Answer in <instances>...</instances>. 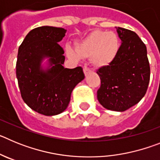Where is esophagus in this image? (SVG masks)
<instances>
[{
  "label": "esophagus",
  "mask_w": 160,
  "mask_h": 160,
  "mask_svg": "<svg viewBox=\"0 0 160 160\" xmlns=\"http://www.w3.org/2000/svg\"><path fill=\"white\" fill-rule=\"evenodd\" d=\"M83 71H84L85 74H86V75H87L89 73H90V72H91V70H90V68L87 67V66H84V68H83Z\"/></svg>",
  "instance_id": "obj_1"
}]
</instances>
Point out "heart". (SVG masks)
Masks as SVG:
<instances>
[{
	"instance_id": "1",
	"label": "heart",
	"mask_w": 160,
	"mask_h": 160,
	"mask_svg": "<svg viewBox=\"0 0 160 160\" xmlns=\"http://www.w3.org/2000/svg\"><path fill=\"white\" fill-rule=\"evenodd\" d=\"M119 49L120 41L115 32L96 30L78 42L76 51L66 46V53L73 60L90 58L94 66L105 67L114 62Z\"/></svg>"
}]
</instances>
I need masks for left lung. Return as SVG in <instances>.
I'll return each mask as SVG.
<instances>
[{
	"mask_svg": "<svg viewBox=\"0 0 160 160\" xmlns=\"http://www.w3.org/2000/svg\"><path fill=\"white\" fill-rule=\"evenodd\" d=\"M121 39L118 56L97 71L101 87L97 98L104 108L126 111L144 97L150 81V65L145 44L133 31L116 27Z\"/></svg>",
	"mask_w": 160,
	"mask_h": 160,
	"instance_id": "1",
	"label": "left lung"
}]
</instances>
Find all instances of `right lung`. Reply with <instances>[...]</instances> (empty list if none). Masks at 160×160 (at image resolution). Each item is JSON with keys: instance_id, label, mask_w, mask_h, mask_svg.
I'll return each mask as SVG.
<instances>
[{"instance_id": "add662e5", "label": "right lung", "mask_w": 160, "mask_h": 160, "mask_svg": "<svg viewBox=\"0 0 160 160\" xmlns=\"http://www.w3.org/2000/svg\"><path fill=\"white\" fill-rule=\"evenodd\" d=\"M66 32L63 28H36L18 49L16 75L22 99L32 110L46 116L66 111L72 91L85 78L80 66H63L64 50L58 42Z\"/></svg>"}]
</instances>
